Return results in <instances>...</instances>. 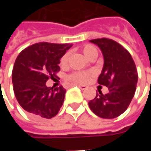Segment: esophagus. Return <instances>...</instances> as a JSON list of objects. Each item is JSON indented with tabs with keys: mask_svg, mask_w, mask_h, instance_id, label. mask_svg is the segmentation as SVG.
<instances>
[{
	"mask_svg": "<svg viewBox=\"0 0 151 151\" xmlns=\"http://www.w3.org/2000/svg\"><path fill=\"white\" fill-rule=\"evenodd\" d=\"M72 86H78L79 88L82 89V90H86V89L87 88L86 87V86H84V85H80V84H73Z\"/></svg>",
	"mask_w": 151,
	"mask_h": 151,
	"instance_id": "34e87169",
	"label": "esophagus"
}]
</instances>
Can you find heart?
<instances>
[{
	"label": "heart",
	"instance_id": "heart-1",
	"mask_svg": "<svg viewBox=\"0 0 151 151\" xmlns=\"http://www.w3.org/2000/svg\"><path fill=\"white\" fill-rule=\"evenodd\" d=\"M82 51L83 54L85 55L86 58H90L92 56H94L95 54H97V50L95 47L92 46L91 44H86L82 47ZM69 58V54L65 53L60 60V65H65L68 61ZM91 75V72L90 71H76V72L72 73L70 75H69L68 79L69 81L76 83H86L88 82L90 77Z\"/></svg>",
	"mask_w": 151,
	"mask_h": 151
}]
</instances>
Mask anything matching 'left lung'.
Instances as JSON below:
<instances>
[{
  "mask_svg": "<svg viewBox=\"0 0 151 151\" xmlns=\"http://www.w3.org/2000/svg\"><path fill=\"white\" fill-rule=\"evenodd\" d=\"M101 49L104 65L98 78L99 85L106 86L108 93L100 91L89 102V107L95 115L104 119H112L125 111L133 99L137 71L130 53L116 41L107 39L90 40Z\"/></svg>",
  "mask_w": 151,
  "mask_h": 151,
  "instance_id": "obj_1",
  "label": "left lung"
}]
</instances>
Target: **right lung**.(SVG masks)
<instances>
[{
	"label": "right lung",
	"mask_w": 151,
	"mask_h": 151,
	"mask_svg": "<svg viewBox=\"0 0 151 151\" xmlns=\"http://www.w3.org/2000/svg\"><path fill=\"white\" fill-rule=\"evenodd\" d=\"M70 43H37L22 50L12 71L14 92L18 104L35 119H51L61 108L66 90L47 87L48 79L57 78L60 59Z\"/></svg>",
	"instance_id": "add662e5"
}]
</instances>
